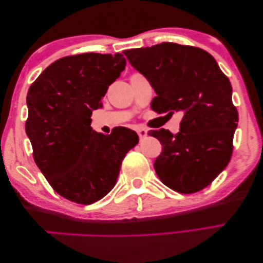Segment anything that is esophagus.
Instances as JSON below:
<instances>
[{
    "mask_svg": "<svg viewBox=\"0 0 263 263\" xmlns=\"http://www.w3.org/2000/svg\"><path fill=\"white\" fill-rule=\"evenodd\" d=\"M137 134H139L140 139H143V137L147 136L148 130H147V129H144V128H139V129H137Z\"/></svg>",
    "mask_w": 263,
    "mask_h": 263,
    "instance_id": "1",
    "label": "esophagus"
}]
</instances>
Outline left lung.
<instances>
[{"mask_svg": "<svg viewBox=\"0 0 263 263\" xmlns=\"http://www.w3.org/2000/svg\"><path fill=\"white\" fill-rule=\"evenodd\" d=\"M153 86L157 113L182 111L180 129L150 130L162 144L154 163L162 183L174 191L195 193L208 186L229 164L238 110L232 86L212 55L199 47L161 43L123 52Z\"/></svg>", "mask_w": 263, "mask_h": 263, "instance_id": "1", "label": "left lung"}]
</instances>
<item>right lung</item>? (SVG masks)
Returning <instances> with one entry per match:
<instances>
[{
    "label": "right lung",
    "mask_w": 263,
    "mask_h": 263,
    "mask_svg": "<svg viewBox=\"0 0 263 263\" xmlns=\"http://www.w3.org/2000/svg\"><path fill=\"white\" fill-rule=\"evenodd\" d=\"M126 66L121 53L60 58L30 86L25 132L33 160L53 190L77 204L100 200L118 179L126 154L139 143L134 130L94 132L92 111Z\"/></svg>",
    "instance_id": "right-lung-1"
}]
</instances>
